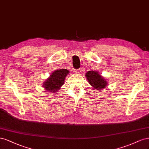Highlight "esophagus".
<instances>
[{"mask_svg":"<svg viewBox=\"0 0 149 149\" xmlns=\"http://www.w3.org/2000/svg\"><path fill=\"white\" fill-rule=\"evenodd\" d=\"M74 72H75V74H79L80 72V69H77V70H75Z\"/></svg>","mask_w":149,"mask_h":149,"instance_id":"esophagus-1","label":"esophagus"}]
</instances>
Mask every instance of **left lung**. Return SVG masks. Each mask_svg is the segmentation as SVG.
<instances>
[{"label": "left lung", "instance_id": "obj_1", "mask_svg": "<svg viewBox=\"0 0 149 149\" xmlns=\"http://www.w3.org/2000/svg\"><path fill=\"white\" fill-rule=\"evenodd\" d=\"M85 76L88 84L93 88V90H102L107 86L108 81L99 73L98 71H88Z\"/></svg>", "mask_w": 149, "mask_h": 149}]
</instances>
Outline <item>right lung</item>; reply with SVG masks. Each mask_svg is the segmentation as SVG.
Here are the masks:
<instances>
[{
  "label": "right lung",
  "mask_w": 149,
  "mask_h": 149,
  "mask_svg": "<svg viewBox=\"0 0 149 149\" xmlns=\"http://www.w3.org/2000/svg\"><path fill=\"white\" fill-rule=\"evenodd\" d=\"M69 72V70L65 69L54 70L42 85L45 90L50 93L58 92L61 87L64 84L65 79Z\"/></svg>",
  "instance_id": "1"
}]
</instances>
